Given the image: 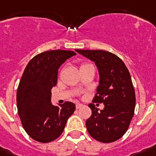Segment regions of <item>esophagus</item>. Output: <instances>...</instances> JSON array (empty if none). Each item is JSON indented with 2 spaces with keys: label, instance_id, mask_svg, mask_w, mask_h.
Instances as JSON below:
<instances>
[{
  "label": "esophagus",
  "instance_id": "34e87169",
  "mask_svg": "<svg viewBox=\"0 0 156 156\" xmlns=\"http://www.w3.org/2000/svg\"><path fill=\"white\" fill-rule=\"evenodd\" d=\"M83 107V105L80 104V103H76V109H79V108H80V107Z\"/></svg>",
  "mask_w": 156,
  "mask_h": 156
}]
</instances>
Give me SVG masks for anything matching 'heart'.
<instances>
[{
    "label": "heart",
    "instance_id": "heart-1",
    "mask_svg": "<svg viewBox=\"0 0 156 156\" xmlns=\"http://www.w3.org/2000/svg\"><path fill=\"white\" fill-rule=\"evenodd\" d=\"M87 65H89V64H88V63H83V64H82L81 66H80V68H81V67H85V66H87Z\"/></svg>",
    "mask_w": 156,
    "mask_h": 156
}]
</instances>
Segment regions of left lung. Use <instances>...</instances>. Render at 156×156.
Wrapping results in <instances>:
<instances>
[{
    "label": "left lung",
    "instance_id": "8db88e82",
    "mask_svg": "<svg viewBox=\"0 0 156 156\" xmlns=\"http://www.w3.org/2000/svg\"><path fill=\"white\" fill-rule=\"evenodd\" d=\"M76 51L94 62L97 66L99 85L93 102L104 104L100 112L94 104L89 105L92 115L85 122L87 130L98 142H115L126 133L134 114L136 98L129 72L119 57L108 51Z\"/></svg>",
    "mask_w": 156,
    "mask_h": 156
}]
</instances>
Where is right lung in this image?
I'll return each mask as SVG.
<instances>
[{
	"mask_svg": "<svg viewBox=\"0 0 156 156\" xmlns=\"http://www.w3.org/2000/svg\"><path fill=\"white\" fill-rule=\"evenodd\" d=\"M76 54L62 49L43 52L32 58L24 70L17 89V107L23 127L37 142L46 143L57 139L76 110L73 102H65L57 107L50 102L59 67Z\"/></svg>",
	"mask_w": 156,
	"mask_h": 156,
	"instance_id": "1",
	"label": "right lung"
}]
</instances>
